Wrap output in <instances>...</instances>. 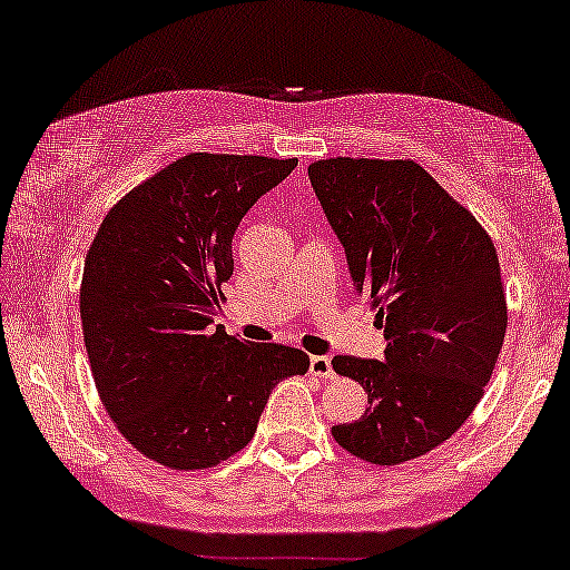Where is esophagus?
Returning a JSON list of instances; mask_svg holds the SVG:
<instances>
[{"instance_id":"esophagus-1","label":"esophagus","mask_w":570,"mask_h":570,"mask_svg":"<svg viewBox=\"0 0 570 570\" xmlns=\"http://www.w3.org/2000/svg\"><path fill=\"white\" fill-rule=\"evenodd\" d=\"M308 371L314 373L318 379H332L334 371H332V361L326 355H311V365Z\"/></svg>"}]
</instances>
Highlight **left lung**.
I'll use <instances>...</instances> for the list:
<instances>
[{
  "instance_id": "8db88e82",
  "label": "left lung",
  "mask_w": 570,
  "mask_h": 570,
  "mask_svg": "<svg viewBox=\"0 0 570 570\" xmlns=\"http://www.w3.org/2000/svg\"><path fill=\"white\" fill-rule=\"evenodd\" d=\"M308 178L386 337L384 361H332L368 394L361 420L332 435L363 462H410L449 441L485 394L509 324L498 252L415 160L326 158Z\"/></svg>"
}]
</instances>
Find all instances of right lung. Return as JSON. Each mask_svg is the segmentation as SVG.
Wrapping results in <instances>:
<instances>
[{"label":"right lung","mask_w":570,"mask_h":570,"mask_svg":"<svg viewBox=\"0 0 570 570\" xmlns=\"http://www.w3.org/2000/svg\"><path fill=\"white\" fill-rule=\"evenodd\" d=\"M295 158L189 153L108 209L85 256L80 316L100 402L119 433L170 470H207L254 439L269 392L308 371L285 345L213 318L248 207Z\"/></svg>","instance_id":"right-lung-1"}]
</instances>
